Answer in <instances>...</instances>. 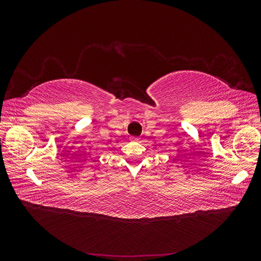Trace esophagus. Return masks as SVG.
Wrapping results in <instances>:
<instances>
[{"label":"esophagus","mask_w":261,"mask_h":261,"mask_svg":"<svg viewBox=\"0 0 261 261\" xmlns=\"http://www.w3.org/2000/svg\"><path fill=\"white\" fill-rule=\"evenodd\" d=\"M140 138H138V137H132L130 138V140H133V141H138Z\"/></svg>","instance_id":"1"}]
</instances>
